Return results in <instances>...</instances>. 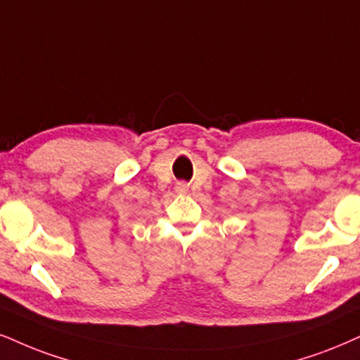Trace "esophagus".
Returning a JSON list of instances; mask_svg holds the SVG:
<instances>
[{"instance_id": "1", "label": "esophagus", "mask_w": 360, "mask_h": 360, "mask_svg": "<svg viewBox=\"0 0 360 360\" xmlns=\"http://www.w3.org/2000/svg\"><path fill=\"white\" fill-rule=\"evenodd\" d=\"M179 188H180V190H187V185H185V184H180V185H179Z\"/></svg>"}]
</instances>
